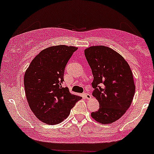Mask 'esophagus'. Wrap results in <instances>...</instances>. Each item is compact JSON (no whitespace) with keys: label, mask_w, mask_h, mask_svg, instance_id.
Masks as SVG:
<instances>
[{"label":"esophagus","mask_w":154,"mask_h":154,"mask_svg":"<svg viewBox=\"0 0 154 154\" xmlns=\"http://www.w3.org/2000/svg\"><path fill=\"white\" fill-rule=\"evenodd\" d=\"M83 96L84 97H85V99H87V100H89V99H90V97H91V95L89 93H84L83 94Z\"/></svg>","instance_id":"1"}]
</instances>
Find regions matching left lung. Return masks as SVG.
<instances>
[{
    "label": "left lung",
    "mask_w": 154,
    "mask_h": 154,
    "mask_svg": "<svg viewBox=\"0 0 154 154\" xmlns=\"http://www.w3.org/2000/svg\"><path fill=\"white\" fill-rule=\"evenodd\" d=\"M85 56L94 79L92 95L100 109L91 113L96 121L109 124L119 120L131 104L135 92L129 64L121 54L106 46H92Z\"/></svg>",
    "instance_id": "1"
}]
</instances>
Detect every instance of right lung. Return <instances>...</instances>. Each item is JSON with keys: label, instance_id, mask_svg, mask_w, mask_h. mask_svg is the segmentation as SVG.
Segmentation results:
<instances>
[{"label": "right lung", "instance_id": "right-lung-1", "mask_svg": "<svg viewBox=\"0 0 154 154\" xmlns=\"http://www.w3.org/2000/svg\"><path fill=\"white\" fill-rule=\"evenodd\" d=\"M77 49L66 45L46 48L31 61L24 74L29 107L40 121L48 125L62 122L81 99L62 86L65 67Z\"/></svg>", "mask_w": 154, "mask_h": 154}]
</instances>
